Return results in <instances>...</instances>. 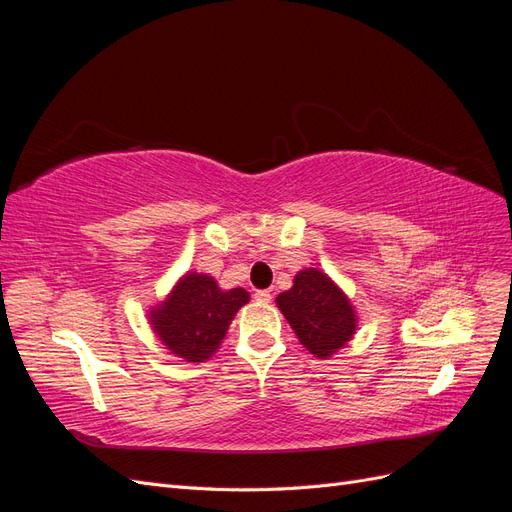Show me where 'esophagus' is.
Instances as JSON below:
<instances>
[{"mask_svg": "<svg viewBox=\"0 0 512 512\" xmlns=\"http://www.w3.org/2000/svg\"><path fill=\"white\" fill-rule=\"evenodd\" d=\"M254 299H256L258 303H271L273 294H271L269 290H256V292H254Z\"/></svg>", "mask_w": 512, "mask_h": 512, "instance_id": "1", "label": "esophagus"}]
</instances>
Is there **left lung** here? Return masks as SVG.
Returning <instances> with one entry per match:
<instances>
[{"label":"left lung","instance_id":"left-lung-1","mask_svg":"<svg viewBox=\"0 0 512 512\" xmlns=\"http://www.w3.org/2000/svg\"><path fill=\"white\" fill-rule=\"evenodd\" d=\"M275 303L303 348L318 359H331L359 329V314L350 297L318 267L301 269Z\"/></svg>","mask_w":512,"mask_h":512}]
</instances>
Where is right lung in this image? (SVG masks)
<instances>
[{
    "label": "right lung",
    "instance_id": "right-lung-1",
    "mask_svg": "<svg viewBox=\"0 0 512 512\" xmlns=\"http://www.w3.org/2000/svg\"><path fill=\"white\" fill-rule=\"evenodd\" d=\"M250 301L245 288L224 290L215 277L183 273L162 301L149 307V327L160 344L188 363H205L222 346L239 309Z\"/></svg>",
    "mask_w": 512,
    "mask_h": 512
}]
</instances>
